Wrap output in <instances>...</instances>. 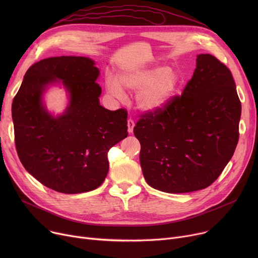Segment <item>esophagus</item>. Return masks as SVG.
I'll use <instances>...</instances> for the list:
<instances>
[{"label":"esophagus","instance_id":"34e87169","mask_svg":"<svg viewBox=\"0 0 258 258\" xmlns=\"http://www.w3.org/2000/svg\"><path fill=\"white\" fill-rule=\"evenodd\" d=\"M134 126H135V122H134V120H133V119H128V120H127V131H128V133H130V134H132V133H133V131H134Z\"/></svg>","mask_w":258,"mask_h":258}]
</instances>
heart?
<instances>
[{
  "label": "heart",
  "mask_w": 258,
  "mask_h": 258,
  "mask_svg": "<svg viewBox=\"0 0 258 258\" xmlns=\"http://www.w3.org/2000/svg\"><path fill=\"white\" fill-rule=\"evenodd\" d=\"M182 84L181 74L167 66H154L122 72L118 78L106 76L105 90L117 100L125 97L123 86L137 91L136 101L142 111H161L171 101Z\"/></svg>",
  "instance_id": "obj_1"
}]
</instances>
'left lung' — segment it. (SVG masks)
<instances>
[{
	"instance_id": "obj_1",
	"label": "left lung",
	"mask_w": 258,
	"mask_h": 258,
	"mask_svg": "<svg viewBox=\"0 0 258 258\" xmlns=\"http://www.w3.org/2000/svg\"><path fill=\"white\" fill-rule=\"evenodd\" d=\"M240 114L231 71L213 55L199 54L181 96L142 114L134 127L147 184L168 194L211 185L234 154Z\"/></svg>"
}]
</instances>
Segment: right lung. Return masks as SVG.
Wrapping results in <instances>:
<instances>
[{"label": "right lung", "mask_w": 258, "mask_h": 258, "mask_svg": "<svg viewBox=\"0 0 258 258\" xmlns=\"http://www.w3.org/2000/svg\"><path fill=\"white\" fill-rule=\"evenodd\" d=\"M100 72L83 56L39 60L27 70L12 102L15 142L25 169L61 194H83L99 187L108 171L107 152L127 137V112L100 105ZM62 84L70 104L58 116L45 108L42 95Z\"/></svg>", "instance_id": "obj_1"}]
</instances>
